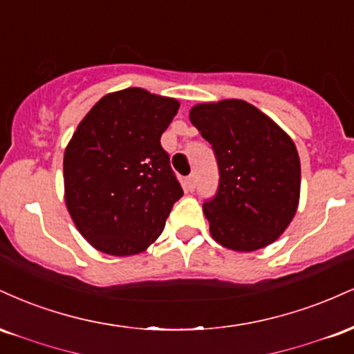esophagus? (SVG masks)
<instances>
[{"label": "esophagus", "mask_w": 354, "mask_h": 354, "mask_svg": "<svg viewBox=\"0 0 354 354\" xmlns=\"http://www.w3.org/2000/svg\"><path fill=\"white\" fill-rule=\"evenodd\" d=\"M188 186H189V189H194V186H196V173H191L189 176H188Z\"/></svg>", "instance_id": "34e87169"}]
</instances>
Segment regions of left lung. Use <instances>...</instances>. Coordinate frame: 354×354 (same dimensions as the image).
Returning <instances> with one entry per match:
<instances>
[{
    "instance_id": "8db88e82",
    "label": "left lung",
    "mask_w": 354,
    "mask_h": 354,
    "mask_svg": "<svg viewBox=\"0 0 354 354\" xmlns=\"http://www.w3.org/2000/svg\"><path fill=\"white\" fill-rule=\"evenodd\" d=\"M189 120L213 146L219 168L216 196L203 205L211 236L245 253L274 243L299 205L301 165L293 140L243 100L194 104Z\"/></svg>"
}]
</instances>
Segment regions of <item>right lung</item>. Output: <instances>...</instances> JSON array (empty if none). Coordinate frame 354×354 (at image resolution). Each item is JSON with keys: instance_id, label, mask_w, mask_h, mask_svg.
I'll use <instances>...</instances> for the list:
<instances>
[{"instance_id": "right-lung-1", "label": "right lung", "mask_w": 354, "mask_h": 354, "mask_svg": "<svg viewBox=\"0 0 354 354\" xmlns=\"http://www.w3.org/2000/svg\"><path fill=\"white\" fill-rule=\"evenodd\" d=\"M180 101L143 88L108 93L64 149V203L81 236L111 256L145 251L183 189L161 148Z\"/></svg>"}]
</instances>
